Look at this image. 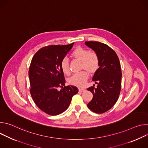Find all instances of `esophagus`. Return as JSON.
Returning <instances> with one entry per match:
<instances>
[{
	"instance_id": "obj_1",
	"label": "esophagus",
	"mask_w": 148,
	"mask_h": 148,
	"mask_svg": "<svg viewBox=\"0 0 148 148\" xmlns=\"http://www.w3.org/2000/svg\"><path fill=\"white\" fill-rule=\"evenodd\" d=\"M78 89H79V92H84V91L85 90V89H84V88H79Z\"/></svg>"
}]
</instances>
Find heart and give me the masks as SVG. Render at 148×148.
<instances>
[{"mask_svg": "<svg viewBox=\"0 0 148 148\" xmlns=\"http://www.w3.org/2000/svg\"><path fill=\"white\" fill-rule=\"evenodd\" d=\"M71 56L81 61V68L85 69L90 73H94L99 68V58L95 52H89L88 49L78 46L72 51ZM60 68L62 72L69 75L70 69L69 62L66 59H63L60 63ZM89 77L86 71H82L73 75L69 79V83L78 87L84 86Z\"/></svg>", "mask_w": 148, "mask_h": 148, "instance_id": "heart-1", "label": "heart"}]
</instances>
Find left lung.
<instances>
[{"label":"left lung","mask_w":148,"mask_h":148,"mask_svg":"<svg viewBox=\"0 0 148 148\" xmlns=\"http://www.w3.org/2000/svg\"><path fill=\"white\" fill-rule=\"evenodd\" d=\"M99 58V68L92 80L97 84L87 89L93 98L87 105L89 109L97 113H104L115 104L121 92L122 72L119 58L112 49L99 42H85Z\"/></svg>","instance_id":"obj_1"}]
</instances>
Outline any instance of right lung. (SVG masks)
<instances>
[{
	"label": "right lung",
	"mask_w": 148,
	"mask_h": 148,
	"mask_svg": "<svg viewBox=\"0 0 148 148\" xmlns=\"http://www.w3.org/2000/svg\"><path fill=\"white\" fill-rule=\"evenodd\" d=\"M73 44L42 47L30 63L29 77L32 99L40 110L50 115H58L66 110L73 96L78 92L76 86L63 87L65 79L60 68L62 60ZM59 87L60 91L57 89Z\"/></svg>",
	"instance_id": "right-lung-1"
}]
</instances>
